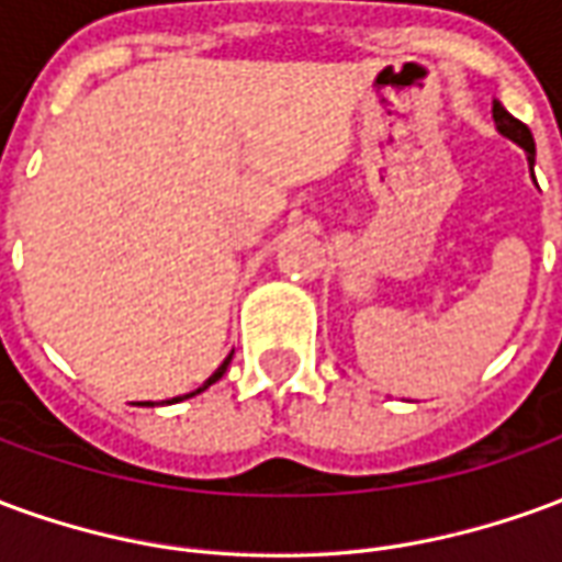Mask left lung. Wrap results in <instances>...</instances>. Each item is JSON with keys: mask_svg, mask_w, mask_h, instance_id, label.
<instances>
[{"mask_svg": "<svg viewBox=\"0 0 562 562\" xmlns=\"http://www.w3.org/2000/svg\"><path fill=\"white\" fill-rule=\"evenodd\" d=\"M494 123H496V132H499L503 138L515 140L518 147L527 149V165H530V171H532V165H536V140H532L530 128L508 114L506 108H503L499 102H494Z\"/></svg>", "mask_w": 562, "mask_h": 562, "instance_id": "obj_1", "label": "left lung"}]
</instances>
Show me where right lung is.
Listing matches in <instances>:
<instances>
[{
  "label": "right lung",
  "mask_w": 562,
  "mask_h": 562,
  "mask_svg": "<svg viewBox=\"0 0 562 562\" xmlns=\"http://www.w3.org/2000/svg\"><path fill=\"white\" fill-rule=\"evenodd\" d=\"M232 355H234V352H232ZM232 355H228V358H225V361H222V364L216 367V373H213V376H210L207 382H204V385H201V389L189 391V394H183V397H173V401H161V403H153V401H140L138 406H168V403H180V401H189V397H195V394H201V391H207L210 385H213V382H220V379L225 376V370H228V364H232Z\"/></svg>",
  "instance_id": "add662e5"
}]
</instances>
